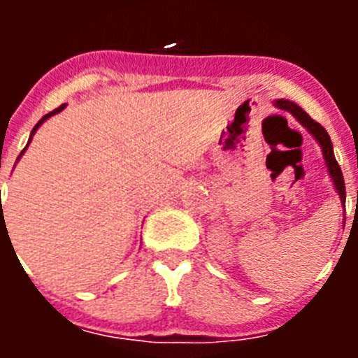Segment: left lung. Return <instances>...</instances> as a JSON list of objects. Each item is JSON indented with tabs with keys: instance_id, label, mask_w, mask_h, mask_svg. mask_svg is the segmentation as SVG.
<instances>
[{
	"instance_id": "8db88e82",
	"label": "left lung",
	"mask_w": 358,
	"mask_h": 358,
	"mask_svg": "<svg viewBox=\"0 0 358 358\" xmlns=\"http://www.w3.org/2000/svg\"><path fill=\"white\" fill-rule=\"evenodd\" d=\"M276 106L280 107V109L289 110V113H292V115L297 118V122H301L303 125H305V127L308 129V131L315 136V140H317L319 145H321V147H322V156H324V159H327L328 172H330L331 179H334L335 188H337V192H339L341 201H343V202L346 201V186H344L343 172H341L339 163L335 161L334 147H331L330 136H328V132L324 131V127H322L321 123L315 122V120L310 118V116L306 115L305 110H303L299 106H296V103H294V102H289V100H278Z\"/></svg>"
}]
</instances>
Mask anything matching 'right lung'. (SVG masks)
I'll return each mask as SVG.
<instances>
[{
  "mask_svg": "<svg viewBox=\"0 0 358 358\" xmlns=\"http://www.w3.org/2000/svg\"><path fill=\"white\" fill-rule=\"evenodd\" d=\"M62 109H64V103H62V106L61 107H57V109H53L52 110V113H48V115H46V116H43V118H41L39 120V123H37V125H36V127H34V131H31V136H34V132H36L37 131V127H39V125H41V123H43L44 122V120H46V118H50V116H53V115H55V113H61V110ZM31 136H30V140H31ZM28 143H30V141H28ZM24 152V150H23ZM23 152H21V154H23ZM19 157H21V156H19Z\"/></svg>",
  "mask_w": 358,
  "mask_h": 358,
  "instance_id": "1",
  "label": "right lung"
}]
</instances>
